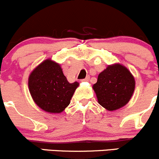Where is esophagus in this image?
Returning <instances> with one entry per match:
<instances>
[{
  "label": "esophagus",
  "mask_w": 159,
  "mask_h": 159,
  "mask_svg": "<svg viewBox=\"0 0 159 159\" xmlns=\"http://www.w3.org/2000/svg\"><path fill=\"white\" fill-rule=\"evenodd\" d=\"M90 80V77L89 76H87L84 79L81 80V81H88Z\"/></svg>",
  "instance_id": "34e87169"
}]
</instances>
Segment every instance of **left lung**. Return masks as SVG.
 Segmentation results:
<instances>
[{
    "label": "left lung",
    "mask_w": 159,
    "mask_h": 159,
    "mask_svg": "<svg viewBox=\"0 0 159 159\" xmlns=\"http://www.w3.org/2000/svg\"><path fill=\"white\" fill-rule=\"evenodd\" d=\"M135 86V78L129 70L116 63L108 66L100 73L93 89L99 104L109 111H113L127 104Z\"/></svg>",
    "instance_id": "obj_1"
}]
</instances>
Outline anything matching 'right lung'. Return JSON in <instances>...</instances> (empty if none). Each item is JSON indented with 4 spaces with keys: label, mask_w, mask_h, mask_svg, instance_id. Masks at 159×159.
Wrapping results in <instances>:
<instances>
[{
    "label": "right lung",
    "mask_w": 159,
    "mask_h": 159,
    "mask_svg": "<svg viewBox=\"0 0 159 159\" xmlns=\"http://www.w3.org/2000/svg\"><path fill=\"white\" fill-rule=\"evenodd\" d=\"M79 83H69L61 66L51 58L44 60L32 71L28 87L33 101L44 111L60 113L69 105Z\"/></svg>",
    "instance_id": "obj_1"
}]
</instances>
